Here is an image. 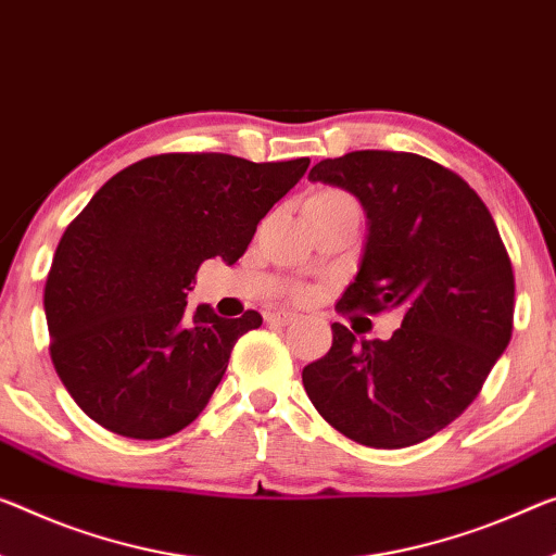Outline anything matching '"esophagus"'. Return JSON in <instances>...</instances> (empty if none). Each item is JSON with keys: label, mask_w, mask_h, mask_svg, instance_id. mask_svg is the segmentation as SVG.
<instances>
[{"label": "esophagus", "mask_w": 556, "mask_h": 556, "mask_svg": "<svg viewBox=\"0 0 556 556\" xmlns=\"http://www.w3.org/2000/svg\"><path fill=\"white\" fill-rule=\"evenodd\" d=\"M295 320V313L293 311H268L266 313V323H270V326H288V323Z\"/></svg>", "instance_id": "34e87169"}]
</instances>
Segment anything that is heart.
Here are the masks:
<instances>
[{"label": "heart", "instance_id": "1", "mask_svg": "<svg viewBox=\"0 0 556 556\" xmlns=\"http://www.w3.org/2000/svg\"><path fill=\"white\" fill-rule=\"evenodd\" d=\"M323 195H340V193H323Z\"/></svg>", "mask_w": 556, "mask_h": 556}]
</instances>
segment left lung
<instances>
[{
	"mask_svg": "<svg viewBox=\"0 0 556 556\" xmlns=\"http://www.w3.org/2000/svg\"><path fill=\"white\" fill-rule=\"evenodd\" d=\"M307 181L353 193L367 218L361 266L338 307H403V326L357 343L332 323V345L303 367V388L345 438L417 445L465 413L509 345L505 243L480 195L417 153L350 151L315 164Z\"/></svg>",
	"mask_w": 556,
	"mask_h": 556,
	"instance_id": "left-lung-1",
	"label": "left lung"
}]
</instances>
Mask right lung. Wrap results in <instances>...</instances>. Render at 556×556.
<instances>
[{"mask_svg":"<svg viewBox=\"0 0 556 556\" xmlns=\"http://www.w3.org/2000/svg\"><path fill=\"white\" fill-rule=\"evenodd\" d=\"M311 159L161 153L118 170L64 230L47 276L51 363L93 422L134 440L191 425L261 313L186 305L203 261L241 258Z\"/></svg>","mask_w":556,"mask_h":556,"instance_id":"add662e5","label":"right lung"}]
</instances>
